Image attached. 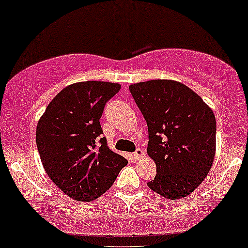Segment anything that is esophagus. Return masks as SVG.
<instances>
[{
  "label": "esophagus",
  "mask_w": 248,
  "mask_h": 248,
  "mask_svg": "<svg viewBox=\"0 0 248 248\" xmlns=\"http://www.w3.org/2000/svg\"><path fill=\"white\" fill-rule=\"evenodd\" d=\"M132 157H134V159H136V161H138V159L143 158V157H144V150H143V149H140V148H138L137 150H136L135 153H134V155H132Z\"/></svg>",
  "instance_id": "34e87169"
}]
</instances>
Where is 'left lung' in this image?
<instances>
[{
	"label": "left lung",
	"instance_id": "1",
	"mask_svg": "<svg viewBox=\"0 0 248 248\" xmlns=\"http://www.w3.org/2000/svg\"><path fill=\"white\" fill-rule=\"evenodd\" d=\"M148 124V155L156 176L148 187L163 198L182 199L207 176L215 156L217 122L198 93L175 80H149L129 87Z\"/></svg>",
	"mask_w": 248,
	"mask_h": 248
}]
</instances>
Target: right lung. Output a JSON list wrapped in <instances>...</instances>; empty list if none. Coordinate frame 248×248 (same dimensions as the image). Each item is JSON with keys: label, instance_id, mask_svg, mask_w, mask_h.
<instances>
[{"label": "right lung", "instance_id": "right-lung-1", "mask_svg": "<svg viewBox=\"0 0 248 248\" xmlns=\"http://www.w3.org/2000/svg\"><path fill=\"white\" fill-rule=\"evenodd\" d=\"M119 90L113 82H76L61 90L40 118L36 145L42 166L68 198L84 202L99 198L127 164L108 146L99 122Z\"/></svg>", "mask_w": 248, "mask_h": 248}]
</instances>
